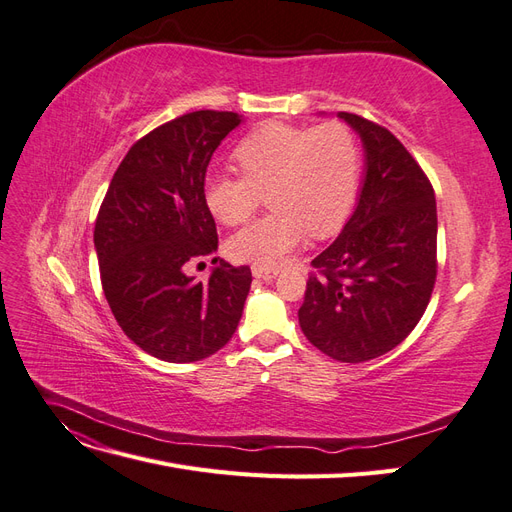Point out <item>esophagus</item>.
Segmentation results:
<instances>
[{"label":"esophagus","mask_w":512,"mask_h":512,"mask_svg":"<svg viewBox=\"0 0 512 512\" xmlns=\"http://www.w3.org/2000/svg\"><path fill=\"white\" fill-rule=\"evenodd\" d=\"M277 273H280L277 269H267V267H258V265L252 267V275L258 277V280H275Z\"/></svg>","instance_id":"obj_1"}]
</instances>
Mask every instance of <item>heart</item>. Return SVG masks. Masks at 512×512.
<instances>
[{"instance_id":"1","label":"heart","mask_w":512,"mask_h":512,"mask_svg":"<svg viewBox=\"0 0 512 512\" xmlns=\"http://www.w3.org/2000/svg\"><path fill=\"white\" fill-rule=\"evenodd\" d=\"M243 177L211 175L205 198L226 226L252 218L271 196L275 209L228 239L232 260L277 267L307 232L327 237L344 224L361 181V149L344 121L320 126L273 121L237 147Z\"/></svg>"}]
</instances>
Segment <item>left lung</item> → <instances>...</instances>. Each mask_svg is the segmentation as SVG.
Wrapping results in <instances>:
<instances>
[{"label":"left lung","instance_id":"1","mask_svg":"<svg viewBox=\"0 0 512 512\" xmlns=\"http://www.w3.org/2000/svg\"><path fill=\"white\" fill-rule=\"evenodd\" d=\"M361 136L365 179L354 213L312 260L299 324L320 352L363 363L399 346L425 314L438 273L433 188L378 123L337 113Z\"/></svg>","mask_w":512,"mask_h":512}]
</instances>
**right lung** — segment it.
<instances>
[{"label":"right lung","instance_id":"right-lung-1","mask_svg":"<svg viewBox=\"0 0 512 512\" xmlns=\"http://www.w3.org/2000/svg\"><path fill=\"white\" fill-rule=\"evenodd\" d=\"M241 121L228 111H194L151 130L121 160L98 211L94 245L108 307L138 348L166 363H194L224 348L250 292V267L220 260L209 282L185 273L218 250L205 175Z\"/></svg>","mask_w":512,"mask_h":512}]
</instances>
